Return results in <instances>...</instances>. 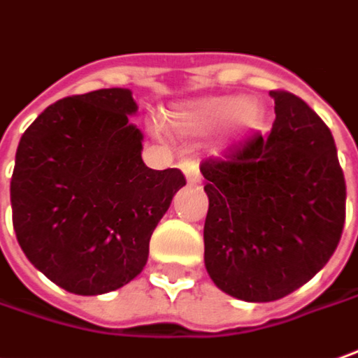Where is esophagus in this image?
Segmentation results:
<instances>
[{
    "mask_svg": "<svg viewBox=\"0 0 358 358\" xmlns=\"http://www.w3.org/2000/svg\"><path fill=\"white\" fill-rule=\"evenodd\" d=\"M181 169H183L185 177H187V181L191 185L201 183V171H199V165L195 162H191V159H187V162L181 163Z\"/></svg>",
    "mask_w": 358,
    "mask_h": 358,
    "instance_id": "obj_1",
    "label": "esophagus"
}]
</instances>
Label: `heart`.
<instances>
[{"label":"heart","mask_w":358,"mask_h":358,"mask_svg":"<svg viewBox=\"0 0 358 358\" xmlns=\"http://www.w3.org/2000/svg\"><path fill=\"white\" fill-rule=\"evenodd\" d=\"M262 122V106L252 98L210 96L177 106L165 114V128L181 136H201L217 126L222 128V140L242 138Z\"/></svg>","instance_id":"heart-1"}]
</instances>
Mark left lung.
Masks as SVG:
<instances>
[{
	"instance_id": "left-lung-1",
	"label": "left lung",
	"mask_w": 358,
	"mask_h": 358,
	"mask_svg": "<svg viewBox=\"0 0 358 358\" xmlns=\"http://www.w3.org/2000/svg\"><path fill=\"white\" fill-rule=\"evenodd\" d=\"M275 120L227 159H207L205 268L218 289L275 301L308 284L341 241L347 187L325 122L272 90Z\"/></svg>"
}]
</instances>
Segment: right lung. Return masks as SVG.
I'll list each match as a JSON object with an SVG mask.
<instances>
[{
    "mask_svg": "<svg viewBox=\"0 0 358 358\" xmlns=\"http://www.w3.org/2000/svg\"><path fill=\"white\" fill-rule=\"evenodd\" d=\"M128 88L50 104L25 129L11 177L13 229L29 262L78 296H100L141 274L150 238L185 185L179 169H150L129 124Z\"/></svg>",
    "mask_w": 358,
    "mask_h": 358,
    "instance_id": "1",
    "label": "right lung"
}]
</instances>
